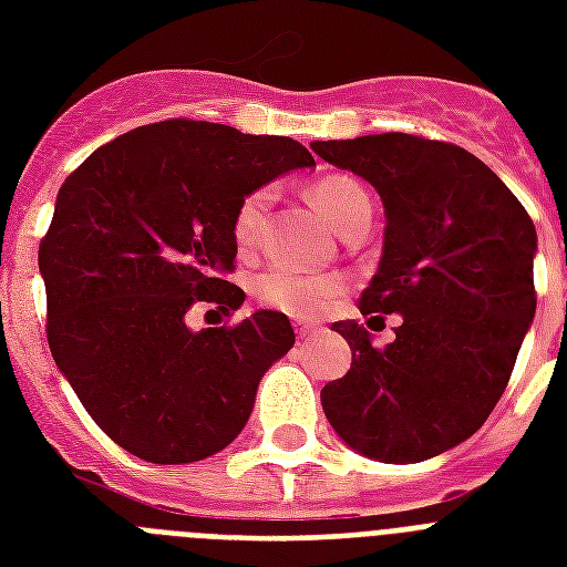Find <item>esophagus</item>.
I'll list each match as a JSON object with an SVG mask.
<instances>
[{
    "label": "esophagus",
    "instance_id": "esophagus-1",
    "mask_svg": "<svg viewBox=\"0 0 567 567\" xmlns=\"http://www.w3.org/2000/svg\"><path fill=\"white\" fill-rule=\"evenodd\" d=\"M293 332H297V338H309L311 332H318V327H311V323H293Z\"/></svg>",
    "mask_w": 567,
    "mask_h": 567
}]
</instances>
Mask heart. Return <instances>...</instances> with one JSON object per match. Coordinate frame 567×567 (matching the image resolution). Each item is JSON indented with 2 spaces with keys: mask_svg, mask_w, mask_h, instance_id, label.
Returning <instances> with one entry per match:
<instances>
[{
  "mask_svg": "<svg viewBox=\"0 0 567 567\" xmlns=\"http://www.w3.org/2000/svg\"><path fill=\"white\" fill-rule=\"evenodd\" d=\"M309 196L320 208V214L327 217L329 226L341 235H347L355 223L371 214V196L353 176H341V173L323 176L311 185ZM270 203H274V190L256 188L240 199L231 214V240L240 256H249L258 247ZM252 293L267 309L285 311L291 318H318L344 293V279L270 267L252 279Z\"/></svg>",
  "mask_w": 567,
  "mask_h": 567,
  "instance_id": "b5f03b06",
  "label": "heart"
}]
</instances>
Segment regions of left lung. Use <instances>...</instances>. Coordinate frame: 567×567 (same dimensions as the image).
I'll list each match as a JSON object with an SVG mask.
<instances>
[{
	"label": "left lung",
	"instance_id": "left-lung-1",
	"mask_svg": "<svg viewBox=\"0 0 567 567\" xmlns=\"http://www.w3.org/2000/svg\"><path fill=\"white\" fill-rule=\"evenodd\" d=\"M311 150L382 196L385 247L359 309L403 318L385 347L338 320L353 364L323 385V412L368 458L439 456L471 439L509 385L536 315V226L501 176L456 144L385 132Z\"/></svg>",
	"mask_w": 567,
	"mask_h": 567
}]
</instances>
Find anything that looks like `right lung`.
Wrapping results in <instances>:
<instances>
[{"mask_svg": "<svg viewBox=\"0 0 567 567\" xmlns=\"http://www.w3.org/2000/svg\"><path fill=\"white\" fill-rule=\"evenodd\" d=\"M315 158L291 137L162 120L91 153L64 179L38 265L58 371L132 456L185 465L238 439L267 368L293 347L282 311L190 332L194 306L240 309L231 214Z\"/></svg>", "mask_w": 567, "mask_h": 567, "instance_id": "obj_1", "label": "right lung"}]
</instances>
